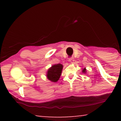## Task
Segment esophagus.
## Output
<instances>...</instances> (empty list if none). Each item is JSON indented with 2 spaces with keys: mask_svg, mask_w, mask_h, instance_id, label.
<instances>
[{
  "mask_svg": "<svg viewBox=\"0 0 121 121\" xmlns=\"http://www.w3.org/2000/svg\"><path fill=\"white\" fill-rule=\"evenodd\" d=\"M73 61H74V59H73V58H70L69 59V61L71 63H73Z\"/></svg>",
  "mask_w": 121,
  "mask_h": 121,
  "instance_id": "34e87169",
  "label": "esophagus"
}]
</instances>
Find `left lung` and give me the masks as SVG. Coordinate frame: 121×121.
Masks as SVG:
<instances>
[{
  "instance_id": "obj_1",
  "label": "left lung",
  "mask_w": 121,
  "mask_h": 121,
  "mask_svg": "<svg viewBox=\"0 0 121 121\" xmlns=\"http://www.w3.org/2000/svg\"><path fill=\"white\" fill-rule=\"evenodd\" d=\"M83 73H86V69L85 68H84V69H83Z\"/></svg>"
}]
</instances>
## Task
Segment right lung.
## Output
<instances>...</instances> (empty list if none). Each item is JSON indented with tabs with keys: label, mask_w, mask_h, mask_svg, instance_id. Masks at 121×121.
<instances>
[{
	"label": "right lung",
	"mask_w": 121,
	"mask_h": 121,
	"mask_svg": "<svg viewBox=\"0 0 121 121\" xmlns=\"http://www.w3.org/2000/svg\"><path fill=\"white\" fill-rule=\"evenodd\" d=\"M62 68L63 65L60 63L52 65L48 70L47 73L48 78L53 82H56L60 78Z\"/></svg>",
	"instance_id": "obj_1"
}]
</instances>
